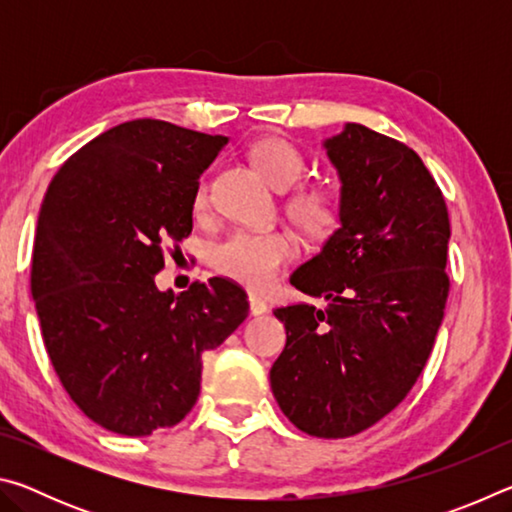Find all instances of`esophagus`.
Returning <instances> with one entry per match:
<instances>
[{
  "instance_id": "obj_1",
  "label": "esophagus",
  "mask_w": 512,
  "mask_h": 512,
  "mask_svg": "<svg viewBox=\"0 0 512 512\" xmlns=\"http://www.w3.org/2000/svg\"><path fill=\"white\" fill-rule=\"evenodd\" d=\"M248 305H250V314H253V316H262L268 311L266 300L255 296V293H250V296H248Z\"/></svg>"
}]
</instances>
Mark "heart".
<instances>
[{
	"label": "heart",
	"instance_id": "heart-1",
	"mask_svg": "<svg viewBox=\"0 0 512 512\" xmlns=\"http://www.w3.org/2000/svg\"><path fill=\"white\" fill-rule=\"evenodd\" d=\"M257 171L277 192H287L298 183L307 164L296 146L268 137L257 142L250 151ZM207 205V183L201 180L194 194V207L203 210ZM289 216L309 235H325L339 219V205L332 192L323 187H305L293 194L287 203ZM296 253L293 239L287 232H232L214 248V268L248 289L262 291L271 287L275 277L287 266Z\"/></svg>",
	"mask_w": 512,
	"mask_h": 512
}]
</instances>
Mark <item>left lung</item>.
I'll return each mask as SVG.
<instances>
[{"instance_id":"obj_1","label":"left lung","mask_w":512,"mask_h":512,"mask_svg":"<svg viewBox=\"0 0 512 512\" xmlns=\"http://www.w3.org/2000/svg\"><path fill=\"white\" fill-rule=\"evenodd\" d=\"M341 183L339 228L291 284L327 309L280 307L271 368L282 413L316 438H348L391 413L427 363L449 293V216L420 155L361 124L323 142Z\"/></svg>"}]
</instances>
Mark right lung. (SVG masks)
<instances>
[{
    "instance_id": "1",
    "label": "right lung",
    "mask_w": 512,
    "mask_h": 512,
    "mask_svg": "<svg viewBox=\"0 0 512 512\" xmlns=\"http://www.w3.org/2000/svg\"><path fill=\"white\" fill-rule=\"evenodd\" d=\"M228 144L135 119L76 151L40 205L31 262L42 339L60 384L103 429L151 436L201 393L203 352L244 323L248 296L212 277L155 287L162 248L192 232L198 178Z\"/></svg>"
}]
</instances>
